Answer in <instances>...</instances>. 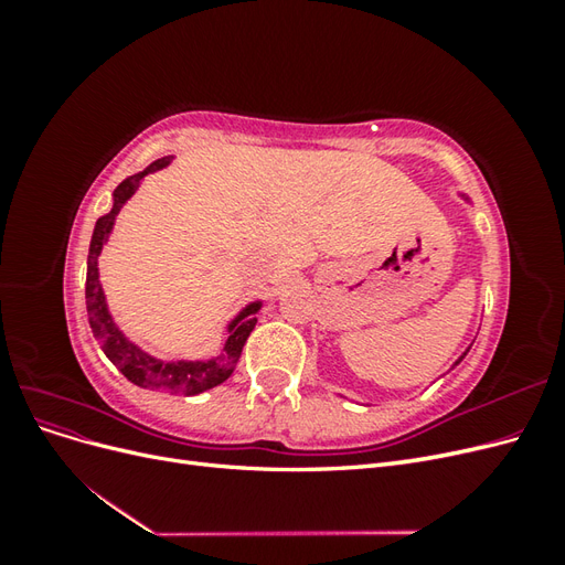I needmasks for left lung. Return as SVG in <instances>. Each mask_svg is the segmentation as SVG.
I'll return each mask as SVG.
<instances>
[{"label":"left lung","mask_w":565,"mask_h":565,"mask_svg":"<svg viewBox=\"0 0 565 565\" xmlns=\"http://www.w3.org/2000/svg\"><path fill=\"white\" fill-rule=\"evenodd\" d=\"M457 198H461V200H465V202H467V204H471V200H469V198H467V195H465V193H457ZM469 349H471V344H469V347H467V351H465V353H461V355H459V358H457V361H455V363H452V367H450V370H455V367H457V365H459V363H461V361H465V355H467V353H469Z\"/></svg>","instance_id":"left-lung-1"}]
</instances>
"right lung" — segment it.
<instances>
[{"label": "right lung", "instance_id": "obj_1", "mask_svg": "<svg viewBox=\"0 0 565 565\" xmlns=\"http://www.w3.org/2000/svg\"><path fill=\"white\" fill-rule=\"evenodd\" d=\"M172 158L174 156L160 158L152 164H148L143 172L127 177L113 191V210L96 221L89 256H87V316H89L92 332L100 344V349H104V353L108 355V361L122 372L131 384L143 386V388H156V391L183 393V396H198V393L224 384L231 377L237 361H241L245 341L256 324L254 313L262 309L264 301L262 299L249 301L226 324L228 337L224 344V353L207 358V361H162V358L150 355L139 344H134V341L117 328V322L108 309L106 292H104V285H100V273H98V256L104 252L106 243L110 241L117 214L122 212L127 200L139 191L141 181L152 172H160V169H164L169 162H172Z\"/></svg>", "mask_w": 565, "mask_h": 565}]
</instances>
